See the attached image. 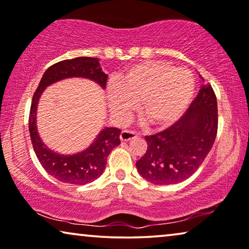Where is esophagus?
I'll return each mask as SVG.
<instances>
[{"label":"esophagus","mask_w":249,"mask_h":249,"mask_svg":"<svg viewBox=\"0 0 249 249\" xmlns=\"http://www.w3.org/2000/svg\"><path fill=\"white\" fill-rule=\"evenodd\" d=\"M120 138L122 141H131V140H134L138 138V134L133 131H123L121 133Z\"/></svg>","instance_id":"esophagus-1"}]
</instances>
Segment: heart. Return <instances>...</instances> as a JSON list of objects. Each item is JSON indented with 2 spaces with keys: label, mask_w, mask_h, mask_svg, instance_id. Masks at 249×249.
Listing matches in <instances>:
<instances>
[{
  "label": "heart",
  "mask_w": 249,
  "mask_h": 249,
  "mask_svg": "<svg viewBox=\"0 0 249 249\" xmlns=\"http://www.w3.org/2000/svg\"><path fill=\"white\" fill-rule=\"evenodd\" d=\"M194 79L185 70L161 62H143L129 68L120 82L107 89L109 109L127 121L139 103V114L149 125L164 128L179 120L194 94Z\"/></svg>",
  "instance_id": "heart-1"
}]
</instances>
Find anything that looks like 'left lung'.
<instances>
[{"label":"left lung","instance_id":"1","mask_svg":"<svg viewBox=\"0 0 249 249\" xmlns=\"http://www.w3.org/2000/svg\"><path fill=\"white\" fill-rule=\"evenodd\" d=\"M202 80L201 90L184 116L169 128L145 136L148 149L136 169L156 185L178 184L190 178L205 160L218 131V105L212 87Z\"/></svg>","mask_w":249,"mask_h":249}]
</instances>
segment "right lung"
Wrapping results in <instances>:
<instances>
[{"mask_svg": "<svg viewBox=\"0 0 249 249\" xmlns=\"http://www.w3.org/2000/svg\"><path fill=\"white\" fill-rule=\"evenodd\" d=\"M99 61L96 57H76L52 65L45 71L31 101L29 133L35 153L44 169L62 183L86 185L99 178L106 167L107 157L121 143V129L105 127L87 149L73 155H62L48 148L39 136L37 128L38 103L47 87L69 78L89 79L103 89L106 88L108 75L103 72Z\"/></svg>", "mask_w": 249, "mask_h": 249, "instance_id": "1", "label": "right lung"}]
</instances>
